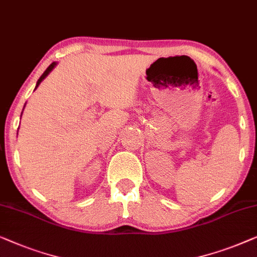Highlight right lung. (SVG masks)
Wrapping results in <instances>:
<instances>
[{
  "label": "right lung",
  "mask_w": 257,
  "mask_h": 257,
  "mask_svg": "<svg viewBox=\"0 0 257 257\" xmlns=\"http://www.w3.org/2000/svg\"><path fill=\"white\" fill-rule=\"evenodd\" d=\"M55 66H57V62H52V64H51L50 66H48V67H47V69L45 70V72H44V73H43V75L39 77V80H38V81H37V84H36V88H35V90H36V89H37V87H38V85H39L40 83H42V81H43L44 79H45V77H46V76L48 75V74H50V73H51V70H52V69H53ZM21 117H22V116H21Z\"/></svg>",
  "instance_id": "1"
}]
</instances>
